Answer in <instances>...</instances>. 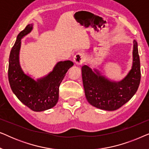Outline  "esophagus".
Masks as SVG:
<instances>
[{"instance_id":"34e87169","label":"esophagus","mask_w":149,"mask_h":149,"mask_svg":"<svg viewBox=\"0 0 149 149\" xmlns=\"http://www.w3.org/2000/svg\"><path fill=\"white\" fill-rule=\"evenodd\" d=\"M85 60V56L83 53H78L74 57V62L77 65L82 64Z\"/></svg>"}]
</instances>
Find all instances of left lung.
I'll return each mask as SVG.
<instances>
[{
	"label": "left lung",
	"mask_w": 149,
	"mask_h": 149,
	"mask_svg": "<svg viewBox=\"0 0 149 149\" xmlns=\"http://www.w3.org/2000/svg\"><path fill=\"white\" fill-rule=\"evenodd\" d=\"M133 43L132 68L121 81L108 79L97 69H91L89 64L82 66L85 97L93 107L104 111H115L127 102L137 91L141 73L138 43L136 40Z\"/></svg>",
	"instance_id": "8db88e82"
}]
</instances>
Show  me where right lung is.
<instances>
[{"mask_svg":"<svg viewBox=\"0 0 149 149\" xmlns=\"http://www.w3.org/2000/svg\"><path fill=\"white\" fill-rule=\"evenodd\" d=\"M32 29L33 24H28L17 35L10 53L8 77L11 90L19 100L33 111L41 112L52 109L58 103L59 87L74 64L70 60L58 62L51 72L37 79L24 72L19 62L22 39Z\"/></svg>","mask_w":149,"mask_h":149,"instance_id":"obj_1","label":"right lung"}]
</instances>
